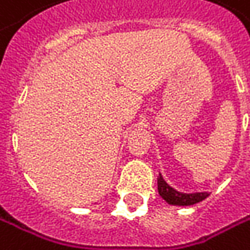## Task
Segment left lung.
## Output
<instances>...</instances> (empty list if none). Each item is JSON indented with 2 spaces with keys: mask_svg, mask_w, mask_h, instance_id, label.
<instances>
[{
  "mask_svg": "<svg viewBox=\"0 0 250 250\" xmlns=\"http://www.w3.org/2000/svg\"><path fill=\"white\" fill-rule=\"evenodd\" d=\"M158 191L159 195L170 205H178V206H188V205H194L203 201L208 194L206 192H196V194H183L178 192L176 189H173L171 187H168L165 180L159 174L158 177Z\"/></svg>",
  "mask_w": 250,
  "mask_h": 250,
  "instance_id": "8db88e82",
  "label": "left lung"
}]
</instances>
